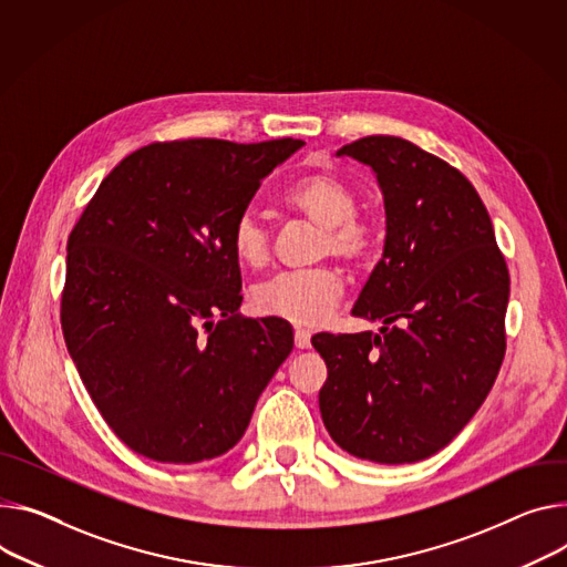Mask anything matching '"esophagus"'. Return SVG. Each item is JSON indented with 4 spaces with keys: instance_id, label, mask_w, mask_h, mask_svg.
Here are the masks:
<instances>
[{
    "instance_id": "esophagus-1",
    "label": "esophagus",
    "mask_w": 567,
    "mask_h": 567,
    "mask_svg": "<svg viewBox=\"0 0 567 567\" xmlns=\"http://www.w3.org/2000/svg\"><path fill=\"white\" fill-rule=\"evenodd\" d=\"M293 343H296V348H298V350L310 348V334L302 332V330H296V334H293Z\"/></svg>"
}]
</instances>
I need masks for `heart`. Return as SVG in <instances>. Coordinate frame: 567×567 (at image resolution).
Instances as JSON below:
<instances>
[{
    "mask_svg": "<svg viewBox=\"0 0 567 567\" xmlns=\"http://www.w3.org/2000/svg\"><path fill=\"white\" fill-rule=\"evenodd\" d=\"M291 210L323 228V252L343 262L364 260L371 248L369 228L357 221V192L337 174L315 172L298 178L285 192ZM237 260L246 267H262L271 250V230L255 210H244L230 233ZM343 293L341 280L330 269L278 274L252 289V307L265 317H276L300 328L321 323Z\"/></svg>",
    "mask_w": 567,
    "mask_h": 567,
    "instance_id": "1",
    "label": "heart"
}]
</instances>
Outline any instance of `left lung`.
Wrapping results in <instances>:
<instances>
[{
	"label": "left lung",
	"instance_id": "1",
	"mask_svg": "<svg viewBox=\"0 0 567 567\" xmlns=\"http://www.w3.org/2000/svg\"><path fill=\"white\" fill-rule=\"evenodd\" d=\"M371 167L384 200L382 260L352 315L380 332L315 334L332 441L375 463L445 447L486 400L504 359L508 271L468 178L402 137L337 151Z\"/></svg>",
	"mask_w": 567,
	"mask_h": 567
}]
</instances>
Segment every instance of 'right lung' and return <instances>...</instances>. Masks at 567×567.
Here are the masks:
<instances>
[{
	"instance_id": "obj_1",
	"label": "right lung",
	"mask_w": 567,
	"mask_h": 567,
	"mask_svg": "<svg viewBox=\"0 0 567 567\" xmlns=\"http://www.w3.org/2000/svg\"><path fill=\"white\" fill-rule=\"evenodd\" d=\"M302 140H185L126 156L68 239L61 323L111 430L161 463L226 454L293 348L239 315L235 219Z\"/></svg>"
}]
</instances>
